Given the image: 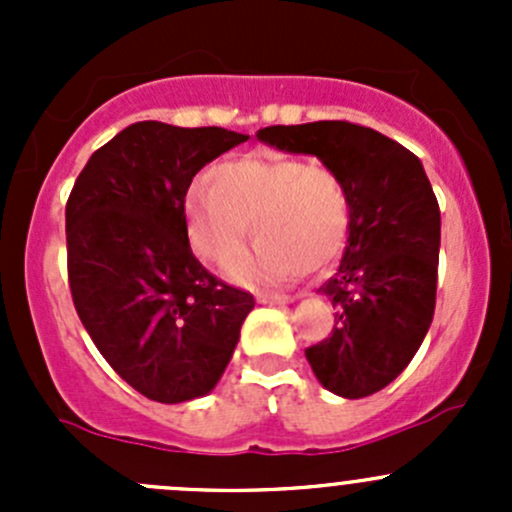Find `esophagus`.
Wrapping results in <instances>:
<instances>
[{"mask_svg":"<svg viewBox=\"0 0 512 512\" xmlns=\"http://www.w3.org/2000/svg\"><path fill=\"white\" fill-rule=\"evenodd\" d=\"M294 294H277V292H260L257 294V302L262 304H289L294 302Z\"/></svg>","mask_w":512,"mask_h":512,"instance_id":"obj_1","label":"esophagus"}]
</instances>
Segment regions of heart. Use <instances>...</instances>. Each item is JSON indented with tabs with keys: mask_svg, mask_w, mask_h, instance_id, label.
<instances>
[{
	"mask_svg": "<svg viewBox=\"0 0 512 512\" xmlns=\"http://www.w3.org/2000/svg\"><path fill=\"white\" fill-rule=\"evenodd\" d=\"M208 183L185 195V235L205 265L225 270L245 252L250 225L257 247L232 267V282L277 285L324 270L344 250L352 198L329 165L245 156L215 165Z\"/></svg>",
	"mask_w": 512,
	"mask_h": 512,
	"instance_id": "heart-1",
	"label": "heart"
}]
</instances>
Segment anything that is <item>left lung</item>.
<instances>
[{
	"label": "left lung",
	"instance_id": "8db88e82",
	"mask_svg": "<svg viewBox=\"0 0 512 512\" xmlns=\"http://www.w3.org/2000/svg\"><path fill=\"white\" fill-rule=\"evenodd\" d=\"M257 138L317 156L347 183V247L319 287L334 307V329L304 354L332 394H376L414 359L436 309L441 210L426 170L409 148L349 121L270 126Z\"/></svg>",
	"mask_w": 512,
	"mask_h": 512
}]
</instances>
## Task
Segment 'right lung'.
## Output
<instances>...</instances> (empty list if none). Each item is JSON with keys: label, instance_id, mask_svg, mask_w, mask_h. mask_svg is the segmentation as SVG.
I'll return each instance as SVG.
<instances>
[{"label": "right lung", "instance_id": "add662e5", "mask_svg": "<svg viewBox=\"0 0 512 512\" xmlns=\"http://www.w3.org/2000/svg\"><path fill=\"white\" fill-rule=\"evenodd\" d=\"M250 136L141 121L101 146L66 203L69 287L103 359L160 404L210 394L230 364L250 292L190 250L183 203L195 173Z\"/></svg>", "mask_w": 512, "mask_h": 512}]
</instances>
